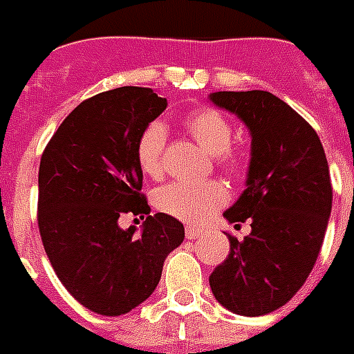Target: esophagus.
Masks as SVG:
<instances>
[{
  "label": "esophagus",
  "mask_w": 354,
  "mask_h": 354,
  "mask_svg": "<svg viewBox=\"0 0 354 354\" xmlns=\"http://www.w3.org/2000/svg\"><path fill=\"white\" fill-rule=\"evenodd\" d=\"M185 235H187V239H198V236L204 235V232H202V230H198V227L187 226L185 227Z\"/></svg>",
  "instance_id": "34e87169"
}]
</instances>
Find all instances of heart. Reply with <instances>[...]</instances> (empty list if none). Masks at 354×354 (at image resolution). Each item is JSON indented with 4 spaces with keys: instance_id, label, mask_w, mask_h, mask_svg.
Listing matches in <instances>:
<instances>
[{
    "instance_id": "heart-1",
    "label": "heart",
    "mask_w": 354,
    "mask_h": 354,
    "mask_svg": "<svg viewBox=\"0 0 354 354\" xmlns=\"http://www.w3.org/2000/svg\"><path fill=\"white\" fill-rule=\"evenodd\" d=\"M183 128L191 138L209 154L216 165L230 176H242L248 169V158L242 150L232 149L233 127L230 119L215 108H196L183 118ZM167 133L161 122H150L139 133L136 156L141 171L150 178H161L165 171ZM230 194L221 182L185 183L174 182L156 191V209L178 221L196 224L209 218L218 207L226 204Z\"/></svg>"
}]
</instances>
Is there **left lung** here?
<instances>
[{
    "instance_id": "obj_1",
    "label": "left lung",
    "mask_w": 354,
    "mask_h": 354,
    "mask_svg": "<svg viewBox=\"0 0 354 354\" xmlns=\"http://www.w3.org/2000/svg\"><path fill=\"white\" fill-rule=\"evenodd\" d=\"M209 99L252 133L246 189L224 213L252 221V233L230 239V255L209 275L222 307L263 316L283 307L307 281L324 244L333 207L329 163L318 133L270 91H216Z\"/></svg>"
}]
</instances>
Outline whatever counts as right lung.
<instances>
[{"mask_svg":"<svg viewBox=\"0 0 354 354\" xmlns=\"http://www.w3.org/2000/svg\"><path fill=\"white\" fill-rule=\"evenodd\" d=\"M167 108L150 88L122 86L86 99L53 133L38 171V230L71 296L102 316L130 313L156 290L183 224L150 215L136 145ZM124 212L147 214L141 236Z\"/></svg>","mask_w":354,"mask_h":354,"instance_id":"obj_1","label":"right lung"}]
</instances>
